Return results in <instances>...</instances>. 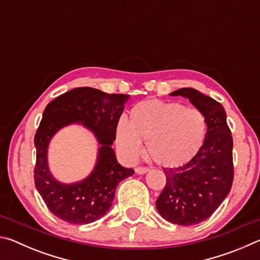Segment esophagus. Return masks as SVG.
<instances>
[{"mask_svg":"<svg viewBox=\"0 0 260 260\" xmlns=\"http://www.w3.org/2000/svg\"><path fill=\"white\" fill-rule=\"evenodd\" d=\"M148 171H149V169H147V167H142V166H139L135 169V172L138 174H144V173H147Z\"/></svg>","mask_w":260,"mask_h":260,"instance_id":"obj_1","label":"esophagus"}]
</instances>
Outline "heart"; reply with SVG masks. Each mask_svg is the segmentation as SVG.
<instances>
[{
  "mask_svg": "<svg viewBox=\"0 0 260 260\" xmlns=\"http://www.w3.org/2000/svg\"><path fill=\"white\" fill-rule=\"evenodd\" d=\"M206 133L203 113L181 103L148 100L132 108L128 124L116 127V144L127 159L135 160L146 142L148 156L164 167L186 164L200 151Z\"/></svg>",
  "mask_w": 260,
  "mask_h": 260,
  "instance_id": "heart-1",
  "label": "heart"
}]
</instances>
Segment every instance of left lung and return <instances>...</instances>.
I'll return each mask as SVG.
<instances>
[{"mask_svg":"<svg viewBox=\"0 0 260 260\" xmlns=\"http://www.w3.org/2000/svg\"><path fill=\"white\" fill-rule=\"evenodd\" d=\"M182 96L205 117L203 146L187 164L162 169L166 184L156 201L158 212L167 221L191 226L208 219L231 191L233 138L221 104L193 88H181L170 94Z\"/></svg>","mask_w":260,"mask_h":260,"instance_id":"1","label":"left lung"}]
</instances>
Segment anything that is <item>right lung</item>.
<instances>
[{
	"label": "right lung",
	"mask_w": 260,
	"mask_h": 260,
	"mask_svg": "<svg viewBox=\"0 0 260 260\" xmlns=\"http://www.w3.org/2000/svg\"><path fill=\"white\" fill-rule=\"evenodd\" d=\"M129 95L107 94L90 87L74 88L47 105L34 138L37 164L34 180L50 212L76 225L102 218L111 208L114 191L121 180L134 174L122 167L111 148L116 127ZM78 123L90 130L99 143L96 164L81 182L63 184L53 178L47 165V148L57 131Z\"/></svg>",
	"instance_id": "obj_1"
}]
</instances>
